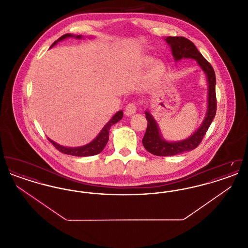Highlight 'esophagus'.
<instances>
[{
    "mask_svg": "<svg viewBox=\"0 0 248 248\" xmlns=\"http://www.w3.org/2000/svg\"><path fill=\"white\" fill-rule=\"evenodd\" d=\"M136 111H137V106L135 103H129L127 106L125 107V109H124V113L126 116H131L135 114Z\"/></svg>",
    "mask_w": 248,
    "mask_h": 248,
    "instance_id": "34e87169",
    "label": "esophagus"
}]
</instances>
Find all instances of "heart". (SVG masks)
Returning a JSON list of instances; mask_svg holds the SVG:
<instances>
[{
    "instance_id": "1",
    "label": "heart",
    "mask_w": 248,
    "mask_h": 248,
    "mask_svg": "<svg viewBox=\"0 0 248 248\" xmlns=\"http://www.w3.org/2000/svg\"><path fill=\"white\" fill-rule=\"evenodd\" d=\"M154 60L151 58H147L146 59V63L147 64H151ZM164 70V64L161 62V61H155L154 63V71L156 72H160Z\"/></svg>"
}]
</instances>
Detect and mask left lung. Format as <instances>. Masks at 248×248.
I'll return each mask as SVG.
<instances>
[{"label":"left lung","instance_id":"obj_1","mask_svg":"<svg viewBox=\"0 0 248 248\" xmlns=\"http://www.w3.org/2000/svg\"><path fill=\"white\" fill-rule=\"evenodd\" d=\"M166 44L171 48L174 60L177 62L183 59L196 60L202 71L204 72L207 81V108L204 118L199 128L195 130L189 138L178 140L168 141L162 136L159 125L149 110L145 111L148 126L142 140L144 148L156 156H172L194 150L200 144L203 136L209 128L217 110L216 98V75L210 63L204 59L198 49L185 37H165Z\"/></svg>","mask_w":248,"mask_h":248}]
</instances>
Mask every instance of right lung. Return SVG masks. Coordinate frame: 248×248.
Masks as SVG:
<instances>
[{"mask_svg": "<svg viewBox=\"0 0 248 248\" xmlns=\"http://www.w3.org/2000/svg\"><path fill=\"white\" fill-rule=\"evenodd\" d=\"M67 38H76V39H83V35H74V34H71V33H67L65 35L61 36L59 38V40H57L50 48L55 46L60 41H63ZM124 116V112L123 110H119L117 111L113 116L112 118L110 119L106 124L105 126L102 128V130L99 132V134L95 137V139H94L92 141L86 145H83L81 147H65V146H62L59 143L50 140L49 141H51V143L56 147L57 150H59L60 153L65 154H69V155H72V156H80V157H85V156H93V155H96V154H100L103 149L105 148V146L108 143V133H109V129L110 127L115 124L116 123H118L119 121L121 119L123 118Z\"/></svg>", "mask_w": 248, "mask_h": 248, "instance_id": "1", "label": "right lung"}]
</instances>
